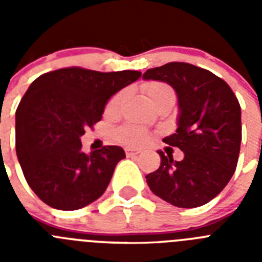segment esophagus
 <instances>
[{
    "label": "esophagus",
    "mask_w": 262,
    "mask_h": 262,
    "mask_svg": "<svg viewBox=\"0 0 262 262\" xmlns=\"http://www.w3.org/2000/svg\"><path fill=\"white\" fill-rule=\"evenodd\" d=\"M124 151H126L127 157H133V156H136V155H139V154H142V151H140V149H136V148H129V147H127Z\"/></svg>",
    "instance_id": "34e87169"
}]
</instances>
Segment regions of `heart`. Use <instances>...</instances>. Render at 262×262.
Returning <instances> with one entry per match:
<instances>
[{
  "label": "heart",
  "instance_id": "b5f03b06",
  "mask_svg": "<svg viewBox=\"0 0 262 262\" xmlns=\"http://www.w3.org/2000/svg\"><path fill=\"white\" fill-rule=\"evenodd\" d=\"M144 92L151 102L155 101L157 97L163 96V94L172 93V90L169 89L166 85L161 84V82H148V84L144 85ZM122 98H123V93H118L117 96L113 97L110 99V102L107 103V111L117 110L118 106L122 102ZM118 136H119L120 140H123L124 143H128V144H140V143H144L148 139L147 131L133 126L123 127L119 131Z\"/></svg>",
  "mask_w": 262,
  "mask_h": 262
}]
</instances>
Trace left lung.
Masks as SVG:
<instances>
[{"label": "left lung", "mask_w": 262, "mask_h": 262, "mask_svg": "<svg viewBox=\"0 0 262 262\" xmlns=\"http://www.w3.org/2000/svg\"><path fill=\"white\" fill-rule=\"evenodd\" d=\"M144 80L166 82L178 103L177 129L163 139L184 152L173 161L157 151L161 164L145 176L155 195L176 207L193 209L210 202L235 173L242 143V108L226 81L187 62L148 69Z\"/></svg>", "instance_id": "8db88e82"}]
</instances>
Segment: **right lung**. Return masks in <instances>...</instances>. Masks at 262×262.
<instances>
[{"label":"right lung","instance_id":"obj_1","mask_svg":"<svg viewBox=\"0 0 262 262\" xmlns=\"http://www.w3.org/2000/svg\"><path fill=\"white\" fill-rule=\"evenodd\" d=\"M140 76L62 68L30 85L15 111V149L27 184L43 202L72 211L105 193L126 154L106 145L86 155L81 136L101 120L108 99Z\"/></svg>","mask_w":262,"mask_h":262}]
</instances>
